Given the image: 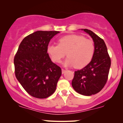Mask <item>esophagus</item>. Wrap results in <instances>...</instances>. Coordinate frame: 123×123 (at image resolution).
Here are the masks:
<instances>
[{
    "label": "esophagus",
    "mask_w": 123,
    "mask_h": 123,
    "mask_svg": "<svg viewBox=\"0 0 123 123\" xmlns=\"http://www.w3.org/2000/svg\"><path fill=\"white\" fill-rule=\"evenodd\" d=\"M66 72V70L64 69H62V73L63 74V73H65Z\"/></svg>",
    "instance_id": "1"
}]
</instances>
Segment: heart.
<instances>
[{"instance_id": "obj_1", "label": "heart", "mask_w": 123, "mask_h": 123, "mask_svg": "<svg viewBox=\"0 0 123 123\" xmlns=\"http://www.w3.org/2000/svg\"><path fill=\"white\" fill-rule=\"evenodd\" d=\"M47 53L52 61L60 63L65 56V66L82 68L90 62L95 53V44L91 39L80 35H69L58 40V44H49Z\"/></svg>"}]
</instances>
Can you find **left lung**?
<instances>
[{
	"label": "left lung",
	"instance_id": "8db88e82",
	"mask_svg": "<svg viewBox=\"0 0 123 123\" xmlns=\"http://www.w3.org/2000/svg\"><path fill=\"white\" fill-rule=\"evenodd\" d=\"M92 38L95 53L91 62L81 70L74 72L72 85L79 94L94 95L101 91L107 82L111 60L105 42L92 31L82 29Z\"/></svg>",
	"mask_w": 123,
	"mask_h": 123
}]
</instances>
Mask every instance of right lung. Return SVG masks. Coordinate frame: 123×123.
<instances>
[{
  "label": "right lung",
  "mask_w": 123,
  "mask_h": 123,
  "mask_svg": "<svg viewBox=\"0 0 123 123\" xmlns=\"http://www.w3.org/2000/svg\"><path fill=\"white\" fill-rule=\"evenodd\" d=\"M58 31H36L26 36L15 55V74L25 91L36 98L51 95L56 90L61 69L51 60L47 46Z\"/></svg>",
  "instance_id": "obj_1"
}]
</instances>
